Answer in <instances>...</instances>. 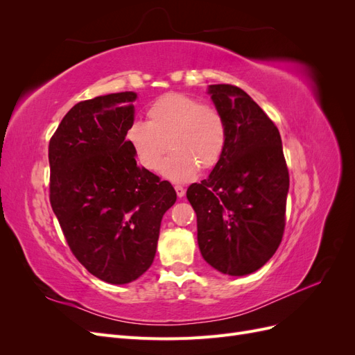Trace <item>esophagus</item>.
Segmentation results:
<instances>
[{
	"mask_svg": "<svg viewBox=\"0 0 355 355\" xmlns=\"http://www.w3.org/2000/svg\"><path fill=\"white\" fill-rule=\"evenodd\" d=\"M175 189H176V194H178L179 198H182V197L185 196V188L182 187V185H175Z\"/></svg>",
	"mask_w": 355,
	"mask_h": 355,
	"instance_id": "obj_1",
	"label": "esophagus"
}]
</instances>
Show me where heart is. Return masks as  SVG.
<instances>
[{"instance_id": "heart-1", "label": "heart", "mask_w": 355, "mask_h": 355, "mask_svg": "<svg viewBox=\"0 0 355 355\" xmlns=\"http://www.w3.org/2000/svg\"><path fill=\"white\" fill-rule=\"evenodd\" d=\"M148 123L135 121L127 130V141L139 163L157 171L163 164L164 178L187 182L198 167L216 166L228 142L225 115L213 105L201 103L182 93H167L155 99L146 111Z\"/></svg>"}]
</instances>
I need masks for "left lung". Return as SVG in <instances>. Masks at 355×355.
<instances>
[{
	"instance_id": "1",
	"label": "left lung",
	"mask_w": 355,
	"mask_h": 355,
	"mask_svg": "<svg viewBox=\"0 0 355 355\" xmlns=\"http://www.w3.org/2000/svg\"><path fill=\"white\" fill-rule=\"evenodd\" d=\"M209 93L228 124V142L207 179L187 191L197 240L209 265L247 275L271 259L286 227L288 170L277 125L237 85Z\"/></svg>"
}]
</instances>
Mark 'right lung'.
I'll use <instances>...</instances> for the list:
<instances>
[{"label": "right lung", "instance_id": "1", "mask_svg": "<svg viewBox=\"0 0 355 355\" xmlns=\"http://www.w3.org/2000/svg\"><path fill=\"white\" fill-rule=\"evenodd\" d=\"M133 92L73 105L49 144L50 204L71 252L99 280L125 284L154 262L170 182L139 167L127 130Z\"/></svg>", "mask_w": 355, "mask_h": 355}]
</instances>
